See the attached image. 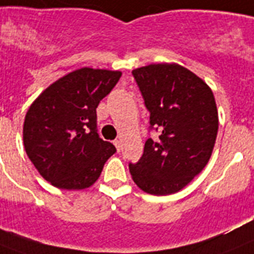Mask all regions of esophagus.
I'll list each match as a JSON object with an SVG mask.
<instances>
[{"instance_id": "1", "label": "esophagus", "mask_w": 254, "mask_h": 254, "mask_svg": "<svg viewBox=\"0 0 254 254\" xmlns=\"http://www.w3.org/2000/svg\"><path fill=\"white\" fill-rule=\"evenodd\" d=\"M114 144H115V146H116L117 151L120 152V150H121V139H115L114 140Z\"/></svg>"}]
</instances>
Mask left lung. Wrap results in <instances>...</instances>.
<instances>
[{
    "label": "left lung",
    "mask_w": 254,
    "mask_h": 254,
    "mask_svg": "<svg viewBox=\"0 0 254 254\" xmlns=\"http://www.w3.org/2000/svg\"><path fill=\"white\" fill-rule=\"evenodd\" d=\"M151 127L160 131L148 138L143 155L130 164L131 178L151 195H170L187 186L212 156L218 111L204 80L177 63H157L133 69Z\"/></svg>",
    "instance_id": "1"
}]
</instances>
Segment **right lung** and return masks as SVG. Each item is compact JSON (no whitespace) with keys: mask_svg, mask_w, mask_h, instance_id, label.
Wrapping results in <instances>:
<instances>
[{"mask_svg":"<svg viewBox=\"0 0 254 254\" xmlns=\"http://www.w3.org/2000/svg\"><path fill=\"white\" fill-rule=\"evenodd\" d=\"M120 71L84 67L49 85L29 106L23 124L25 152L44 180L63 190H84L115 153L97 133V107Z\"/></svg>","mask_w":254,"mask_h":254,"instance_id":"add662e5","label":"right lung"}]
</instances>
